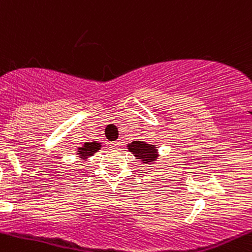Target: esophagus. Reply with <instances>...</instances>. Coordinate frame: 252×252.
I'll return each instance as SVG.
<instances>
[{"label": "esophagus", "instance_id": "esophagus-1", "mask_svg": "<svg viewBox=\"0 0 252 252\" xmlns=\"http://www.w3.org/2000/svg\"><path fill=\"white\" fill-rule=\"evenodd\" d=\"M120 146H121L120 141H115V142L111 143V148L113 149V151H117V149H120Z\"/></svg>", "mask_w": 252, "mask_h": 252}]
</instances>
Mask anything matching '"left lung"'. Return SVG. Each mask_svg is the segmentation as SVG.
<instances>
[{"mask_svg": "<svg viewBox=\"0 0 252 252\" xmlns=\"http://www.w3.org/2000/svg\"><path fill=\"white\" fill-rule=\"evenodd\" d=\"M126 148L136 159L142 161V164H153L158 160L159 157V152L156 145L146 142V141L137 140L132 141L131 143L126 145Z\"/></svg>", "mask_w": 252, "mask_h": 252, "instance_id": "8db88e82", "label": "left lung"}]
</instances>
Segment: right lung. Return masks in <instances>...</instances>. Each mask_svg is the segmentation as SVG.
Instances as JSON below:
<instances>
[{"instance_id":"1","label":"right lung","mask_w":252,"mask_h":252,"mask_svg":"<svg viewBox=\"0 0 252 252\" xmlns=\"http://www.w3.org/2000/svg\"><path fill=\"white\" fill-rule=\"evenodd\" d=\"M101 148V143L98 141L93 142H85L82 147H79L76 151V156L80 160H87L88 158L94 156V153Z\"/></svg>"}]
</instances>
